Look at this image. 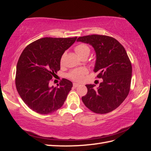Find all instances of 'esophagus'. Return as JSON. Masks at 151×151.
I'll return each instance as SVG.
<instances>
[{"label":"esophagus","mask_w":151,"mask_h":151,"mask_svg":"<svg viewBox=\"0 0 151 151\" xmlns=\"http://www.w3.org/2000/svg\"><path fill=\"white\" fill-rule=\"evenodd\" d=\"M79 86V84H77V83H73V86L75 88H76V87H78V86Z\"/></svg>","instance_id":"34e87169"}]
</instances>
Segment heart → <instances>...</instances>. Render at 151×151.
Listing matches in <instances>:
<instances>
[{
	"label": "heart",
	"mask_w": 151,
	"mask_h": 151,
	"mask_svg": "<svg viewBox=\"0 0 151 151\" xmlns=\"http://www.w3.org/2000/svg\"><path fill=\"white\" fill-rule=\"evenodd\" d=\"M76 52L78 54V56L81 58H84L86 56H88L89 52H90V49L89 46L86 43H80L78 45H76L75 48ZM63 61V57L61 59V62ZM88 70L86 68H79L76 69L71 70L68 74V77L71 78L75 81L80 82L84 78L85 75L88 73Z\"/></svg>",
	"instance_id": "b5f03b06"
}]
</instances>
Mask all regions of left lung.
<instances>
[{
  "mask_svg": "<svg viewBox=\"0 0 151 151\" xmlns=\"http://www.w3.org/2000/svg\"><path fill=\"white\" fill-rule=\"evenodd\" d=\"M77 41L94 48V72L98 78H102L97 88L94 84L86 85L88 93L82 97V102L94 113H109L119 106L129 93L132 71L130 60L124 47L112 37L89 35L79 37Z\"/></svg>",
  "mask_w": 151,
  "mask_h": 151,
  "instance_id": "1",
  "label": "left lung"
}]
</instances>
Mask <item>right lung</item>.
<instances>
[{"label":"right lung","instance_id":"obj_1","mask_svg":"<svg viewBox=\"0 0 151 151\" xmlns=\"http://www.w3.org/2000/svg\"><path fill=\"white\" fill-rule=\"evenodd\" d=\"M76 38H41L22 52L16 68L15 86L22 100L31 110L49 114L64 104L73 83L63 78L54 88L50 87V82L60 69L63 54Z\"/></svg>","mask_w":151,"mask_h":151}]
</instances>
